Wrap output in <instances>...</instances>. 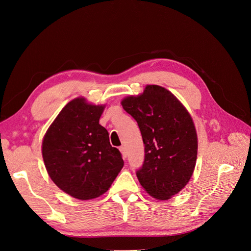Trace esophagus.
<instances>
[{"label": "esophagus", "mask_w": 251, "mask_h": 251, "mask_svg": "<svg viewBox=\"0 0 251 251\" xmlns=\"http://www.w3.org/2000/svg\"><path fill=\"white\" fill-rule=\"evenodd\" d=\"M119 149H120V152L122 153V156H123V158L125 159V158L127 157V150H126V148H125L124 146H121Z\"/></svg>", "instance_id": "34e87169"}]
</instances>
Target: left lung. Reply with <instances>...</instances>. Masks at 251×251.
Listing matches in <instances>:
<instances>
[{
  "label": "left lung",
  "mask_w": 251,
  "mask_h": 251,
  "mask_svg": "<svg viewBox=\"0 0 251 251\" xmlns=\"http://www.w3.org/2000/svg\"><path fill=\"white\" fill-rule=\"evenodd\" d=\"M121 104L136 120L144 143V161L136 172L140 185L151 197L169 200L194 173L198 138L192 117L170 91L155 85Z\"/></svg>",
  "instance_id": "left-lung-1"
}]
</instances>
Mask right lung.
I'll return each mask as SVG.
<instances>
[{
    "label": "right lung",
    "instance_id": "right-lung-1",
    "mask_svg": "<svg viewBox=\"0 0 251 251\" xmlns=\"http://www.w3.org/2000/svg\"><path fill=\"white\" fill-rule=\"evenodd\" d=\"M104 108L76 98L60 111L43 138L42 156L50 178L78 200L106 193L124 165L108 131L99 124Z\"/></svg>",
    "mask_w": 251,
    "mask_h": 251
}]
</instances>
